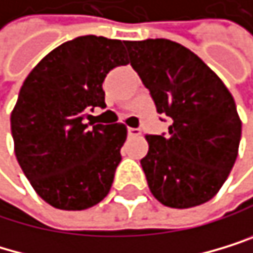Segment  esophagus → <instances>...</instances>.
I'll list each match as a JSON object with an SVG mask.
<instances>
[{
  "label": "esophagus",
  "instance_id": "esophagus-1",
  "mask_svg": "<svg viewBox=\"0 0 253 253\" xmlns=\"http://www.w3.org/2000/svg\"><path fill=\"white\" fill-rule=\"evenodd\" d=\"M127 133H129V137L135 138V137H140V135H141V130H140V129H135V127H129V129H127Z\"/></svg>",
  "mask_w": 253,
  "mask_h": 253
}]
</instances>
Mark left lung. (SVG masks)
Listing matches in <instances>:
<instances>
[{
    "label": "left lung",
    "instance_id": "1",
    "mask_svg": "<svg viewBox=\"0 0 253 253\" xmlns=\"http://www.w3.org/2000/svg\"><path fill=\"white\" fill-rule=\"evenodd\" d=\"M132 68L169 116L168 135H146L141 159L154 198L171 209L209 202L238 155L241 120L233 96L193 51L166 39L126 42Z\"/></svg>",
    "mask_w": 253,
    "mask_h": 253
}]
</instances>
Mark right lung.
I'll list each match as a JSON object with an SVG mask.
<instances>
[{
  "label": "right lung",
  "mask_w": 253,
  "mask_h": 253,
  "mask_svg": "<svg viewBox=\"0 0 253 253\" xmlns=\"http://www.w3.org/2000/svg\"><path fill=\"white\" fill-rule=\"evenodd\" d=\"M124 44L96 35L70 40L44 55L21 85L10 115L15 155L54 209H90L112 188L127 127L93 126L87 112L105 107V76L129 63Z\"/></svg>",
  "instance_id": "obj_1"
}]
</instances>
